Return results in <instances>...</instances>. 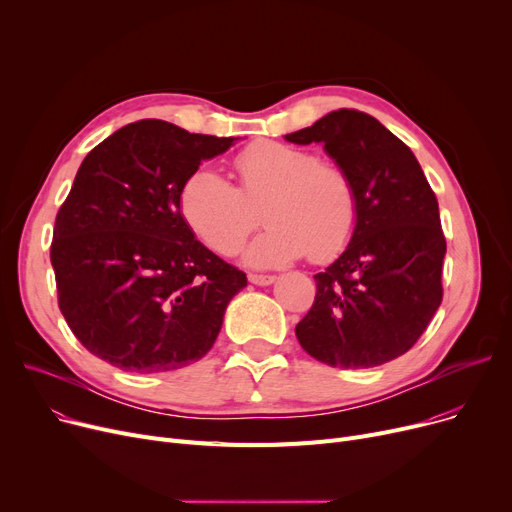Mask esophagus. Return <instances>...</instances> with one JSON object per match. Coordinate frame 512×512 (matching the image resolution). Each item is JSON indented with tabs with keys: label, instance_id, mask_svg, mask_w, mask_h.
<instances>
[{
	"label": "esophagus",
	"instance_id": "1",
	"mask_svg": "<svg viewBox=\"0 0 512 512\" xmlns=\"http://www.w3.org/2000/svg\"><path fill=\"white\" fill-rule=\"evenodd\" d=\"M249 282L255 286H270L276 282L274 276H263V274H249Z\"/></svg>",
	"mask_w": 512,
	"mask_h": 512
}]
</instances>
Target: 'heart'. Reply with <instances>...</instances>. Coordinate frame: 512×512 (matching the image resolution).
<instances>
[{"instance_id": "1", "label": "heart", "mask_w": 512, "mask_h": 512, "mask_svg": "<svg viewBox=\"0 0 512 512\" xmlns=\"http://www.w3.org/2000/svg\"><path fill=\"white\" fill-rule=\"evenodd\" d=\"M234 170L240 188L211 168H197L180 186L182 220L209 249L234 253L261 207L270 226L242 251L251 267L272 270L307 253L328 261L351 240L357 191L340 166L301 147L259 141L236 155Z\"/></svg>"}]
</instances>
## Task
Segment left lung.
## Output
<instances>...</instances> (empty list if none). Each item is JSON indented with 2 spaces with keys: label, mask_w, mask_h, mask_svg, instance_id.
<instances>
[{
  "label": "left lung",
  "mask_w": 512,
  "mask_h": 512,
  "mask_svg": "<svg viewBox=\"0 0 512 512\" xmlns=\"http://www.w3.org/2000/svg\"><path fill=\"white\" fill-rule=\"evenodd\" d=\"M284 139L324 145L357 191L351 240L313 276L315 303L294 330L301 346L342 369L405 355L442 303L446 255L438 199L417 157L382 122L355 110L330 112Z\"/></svg>",
  "instance_id": "1"
}]
</instances>
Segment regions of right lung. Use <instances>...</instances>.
<instances>
[{"mask_svg":"<svg viewBox=\"0 0 512 512\" xmlns=\"http://www.w3.org/2000/svg\"><path fill=\"white\" fill-rule=\"evenodd\" d=\"M236 141L139 120L83 159L58 211L51 265L60 311L89 353L134 373L209 353L247 276L197 240L178 193Z\"/></svg>","mask_w":512,"mask_h":512,"instance_id":"obj_1","label":"right lung"}]
</instances>
